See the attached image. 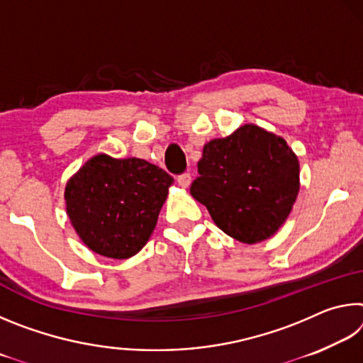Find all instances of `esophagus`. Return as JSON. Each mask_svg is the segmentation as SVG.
<instances>
[{
    "label": "esophagus",
    "instance_id": "34e87169",
    "mask_svg": "<svg viewBox=\"0 0 363 363\" xmlns=\"http://www.w3.org/2000/svg\"><path fill=\"white\" fill-rule=\"evenodd\" d=\"M190 182H192V176H190V173H184L181 176H177V184L182 189H187L190 186Z\"/></svg>",
    "mask_w": 363,
    "mask_h": 363
}]
</instances>
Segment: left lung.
<instances>
[{
	"instance_id": "left-lung-1",
	"label": "left lung",
	"mask_w": 363,
	"mask_h": 363,
	"mask_svg": "<svg viewBox=\"0 0 363 363\" xmlns=\"http://www.w3.org/2000/svg\"><path fill=\"white\" fill-rule=\"evenodd\" d=\"M190 186L220 230L242 243H259L285 223L299 192V162L286 140L256 125L203 147Z\"/></svg>"
}]
</instances>
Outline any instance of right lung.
Returning a JSON list of instances; mask_svg holds the SVG:
<instances>
[{
	"label": "right lung",
	"mask_w": 363,
	"mask_h": 363,
	"mask_svg": "<svg viewBox=\"0 0 363 363\" xmlns=\"http://www.w3.org/2000/svg\"><path fill=\"white\" fill-rule=\"evenodd\" d=\"M173 182L167 171L145 160L99 153L67 182V214L89 250L128 259L150 238Z\"/></svg>",
	"instance_id": "right-lung-1"
}]
</instances>
